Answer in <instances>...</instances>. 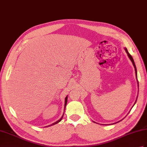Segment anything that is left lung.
Wrapping results in <instances>:
<instances>
[{
	"mask_svg": "<svg viewBox=\"0 0 147 147\" xmlns=\"http://www.w3.org/2000/svg\"><path fill=\"white\" fill-rule=\"evenodd\" d=\"M125 51H126V52H127V54H128V56L129 58V59H130V60L131 61V62H132L133 64H134V67H135V73H136V78H137V71H136V66H135V62H134V59H133V57H132V56H131L130 55V54H129V53H128V51L127 49V48H125ZM136 80H137L138 86V87H139V84H138V79H136ZM136 101H135V103H136Z\"/></svg>",
	"mask_w": 147,
	"mask_h": 147,
	"instance_id": "obj_1",
	"label": "left lung"
}]
</instances>
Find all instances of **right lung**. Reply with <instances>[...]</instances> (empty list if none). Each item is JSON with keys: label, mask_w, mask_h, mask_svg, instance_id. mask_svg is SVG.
<instances>
[{"label": "right lung", "mask_w": 147, "mask_h": 147, "mask_svg": "<svg viewBox=\"0 0 147 147\" xmlns=\"http://www.w3.org/2000/svg\"><path fill=\"white\" fill-rule=\"evenodd\" d=\"M67 96H66V98H65V104H64V110H65V108H66V104H67ZM63 115H64V114H63ZM63 115L62 116V117H61L59 120H57V121H56L55 123H53V124H51V125H49V127L50 126H51V125H55V124H57V123H59V121H61V120H62V118H63Z\"/></svg>", "instance_id": "obj_1"}]
</instances>
